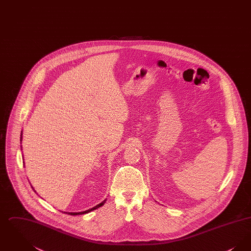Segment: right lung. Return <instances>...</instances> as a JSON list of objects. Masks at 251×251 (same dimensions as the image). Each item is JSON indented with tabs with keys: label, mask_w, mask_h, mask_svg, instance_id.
<instances>
[{
	"label": "right lung",
	"mask_w": 251,
	"mask_h": 251,
	"mask_svg": "<svg viewBox=\"0 0 251 251\" xmlns=\"http://www.w3.org/2000/svg\"><path fill=\"white\" fill-rule=\"evenodd\" d=\"M22 141H23V131H22V133H21V144H22ZM21 148H22V146H21ZM34 191H35V190H34ZM105 201H106V200H104L102 202H100V204L96 205L95 207H93V208H91V209H88V210L84 211V212H79V213H68V212H67L66 214H68V215H84V214H87V213H89V212H91V211H94V210H96V209L100 208V206H102V205L105 203Z\"/></svg>",
	"instance_id": "right-lung-1"
}]
</instances>
